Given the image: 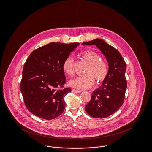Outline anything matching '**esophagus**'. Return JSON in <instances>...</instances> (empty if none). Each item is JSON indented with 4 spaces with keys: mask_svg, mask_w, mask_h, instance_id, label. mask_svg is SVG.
I'll return each mask as SVG.
<instances>
[{
    "mask_svg": "<svg viewBox=\"0 0 152 152\" xmlns=\"http://www.w3.org/2000/svg\"><path fill=\"white\" fill-rule=\"evenodd\" d=\"M72 91L73 92H75V93H80L81 92V91H79V90H77V89H72Z\"/></svg>",
    "mask_w": 152,
    "mask_h": 152,
    "instance_id": "esophagus-1",
    "label": "esophagus"
}]
</instances>
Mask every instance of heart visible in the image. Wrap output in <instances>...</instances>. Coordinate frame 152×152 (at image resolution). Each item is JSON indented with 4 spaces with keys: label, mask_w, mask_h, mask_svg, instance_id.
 <instances>
[{
    "label": "heart",
    "mask_w": 152,
    "mask_h": 152,
    "mask_svg": "<svg viewBox=\"0 0 152 152\" xmlns=\"http://www.w3.org/2000/svg\"><path fill=\"white\" fill-rule=\"evenodd\" d=\"M81 55L88 63L85 71L86 74L71 80L69 85L80 89H87L94 85V79L97 83H101L105 80L108 74V66L106 63L101 60L100 55L94 51H84ZM63 69L69 77L75 75L74 60L71 56H68L64 60Z\"/></svg>",
    "instance_id": "heart-1"
}]
</instances>
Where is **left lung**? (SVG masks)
<instances>
[{"label": "left lung", "mask_w": 152, "mask_h": 152, "mask_svg": "<svg viewBox=\"0 0 152 152\" xmlns=\"http://www.w3.org/2000/svg\"><path fill=\"white\" fill-rule=\"evenodd\" d=\"M83 45H95L105 56L109 70L100 87L93 92L91 99L85 109L95 118L110 116L118 110L124 101L127 82L125 78L126 64L120 53L100 39L84 42Z\"/></svg>", "instance_id": "obj_1"}]
</instances>
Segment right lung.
<instances>
[{
  "instance_id": "1",
  "label": "right lung",
  "mask_w": 152,
  "mask_h": 152,
  "mask_svg": "<svg viewBox=\"0 0 152 152\" xmlns=\"http://www.w3.org/2000/svg\"><path fill=\"white\" fill-rule=\"evenodd\" d=\"M79 45L51 43L33 51L24 63L20 91L26 108L35 116L52 120L64 110V97L71 89L66 82L63 64Z\"/></svg>"
}]
</instances>
